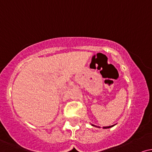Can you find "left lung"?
Listing matches in <instances>:
<instances>
[{"mask_svg": "<svg viewBox=\"0 0 152 152\" xmlns=\"http://www.w3.org/2000/svg\"><path fill=\"white\" fill-rule=\"evenodd\" d=\"M91 125H92V126H94V124H91ZM114 126V125H112V126H104L103 128H104V129H109V128H111V127H112Z\"/></svg>", "mask_w": 152, "mask_h": 152, "instance_id": "8db88e82", "label": "left lung"}]
</instances>
